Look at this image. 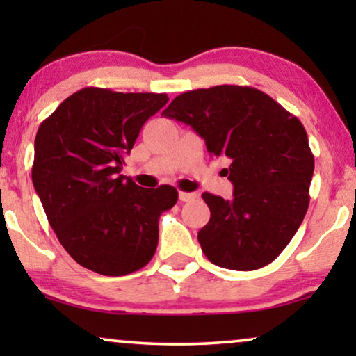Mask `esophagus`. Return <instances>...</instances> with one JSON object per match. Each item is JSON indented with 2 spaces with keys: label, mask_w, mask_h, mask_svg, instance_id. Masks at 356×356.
<instances>
[{
  "label": "esophagus",
  "mask_w": 356,
  "mask_h": 356,
  "mask_svg": "<svg viewBox=\"0 0 356 356\" xmlns=\"http://www.w3.org/2000/svg\"><path fill=\"white\" fill-rule=\"evenodd\" d=\"M197 194L196 193H186V191H179V201L183 202H189L193 199H196Z\"/></svg>",
  "instance_id": "esophagus-1"
}]
</instances>
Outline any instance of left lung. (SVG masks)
<instances>
[{
    "mask_svg": "<svg viewBox=\"0 0 356 356\" xmlns=\"http://www.w3.org/2000/svg\"><path fill=\"white\" fill-rule=\"evenodd\" d=\"M230 160L233 197L204 193L211 220L197 233L216 266L256 270L270 264L298 230L309 206L314 155L301 121L264 92L216 86L175 97L162 111Z\"/></svg>",
    "mask_w": 356,
    "mask_h": 356,
    "instance_id": "1",
    "label": "left lung"
}]
</instances>
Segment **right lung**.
Here are the masks:
<instances>
[{"label":"right lung","mask_w":356,"mask_h":356,"mask_svg":"<svg viewBox=\"0 0 356 356\" xmlns=\"http://www.w3.org/2000/svg\"><path fill=\"white\" fill-rule=\"evenodd\" d=\"M167 102V94L86 87L37 131L33 188L63 248L86 269L120 277L155 254L159 218L178 191L140 188L120 173L140 128Z\"/></svg>","instance_id":"right-lung-1"}]
</instances>
